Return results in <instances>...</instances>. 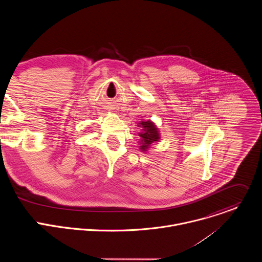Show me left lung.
<instances>
[{
    "instance_id": "1",
    "label": "left lung",
    "mask_w": 262,
    "mask_h": 262,
    "mask_svg": "<svg viewBox=\"0 0 262 262\" xmlns=\"http://www.w3.org/2000/svg\"><path fill=\"white\" fill-rule=\"evenodd\" d=\"M138 126L142 127V132L139 133V136L141 137L140 149L142 151H147L149 146L160 140L161 137H160L159 129L156 126V124L150 120L141 121Z\"/></svg>"
}]
</instances>
